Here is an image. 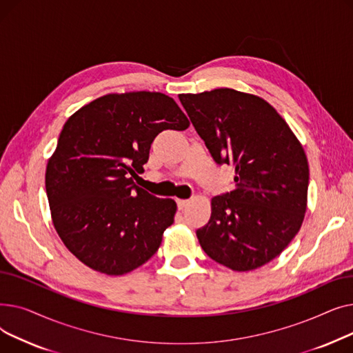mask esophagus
<instances>
[{
  "label": "esophagus",
  "mask_w": 353,
  "mask_h": 353,
  "mask_svg": "<svg viewBox=\"0 0 353 353\" xmlns=\"http://www.w3.org/2000/svg\"><path fill=\"white\" fill-rule=\"evenodd\" d=\"M176 203H177V208L179 209H184V208L189 205V200H186V199H176Z\"/></svg>",
  "instance_id": "obj_1"
}]
</instances>
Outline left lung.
<instances>
[{
    "instance_id": "left-lung-1",
    "label": "left lung",
    "mask_w": 353,
    "mask_h": 353,
    "mask_svg": "<svg viewBox=\"0 0 353 353\" xmlns=\"http://www.w3.org/2000/svg\"><path fill=\"white\" fill-rule=\"evenodd\" d=\"M217 164L234 167V189L212 199L196 234L214 262L236 272L261 268L298 234L306 213L309 164L301 141L263 99L216 88L180 94Z\"/></svg>"
}]
</instances>
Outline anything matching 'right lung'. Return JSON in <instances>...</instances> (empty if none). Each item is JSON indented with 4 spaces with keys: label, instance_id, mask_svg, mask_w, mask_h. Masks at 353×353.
Masks as SVG:
<instances>
[{
    "label": "right lung",
    "instance_id": "obj_1",
    "mask_svg": "<svg viewBox=\"0 0 353 353\" xmlns=\"http://www.w3.org/2000/svg\"><path fill=\"white\" fill-rule=\"evenodd\" d=\"M190 125L177 103L152 91L105 94L64 124L48 160L51 219L65 248L92 270L125 274L160 248L177 210L136 186L163 130Z\"/></svg>",
    "mask_w": 353,
    "mask_h": 353
}]
</instances>
